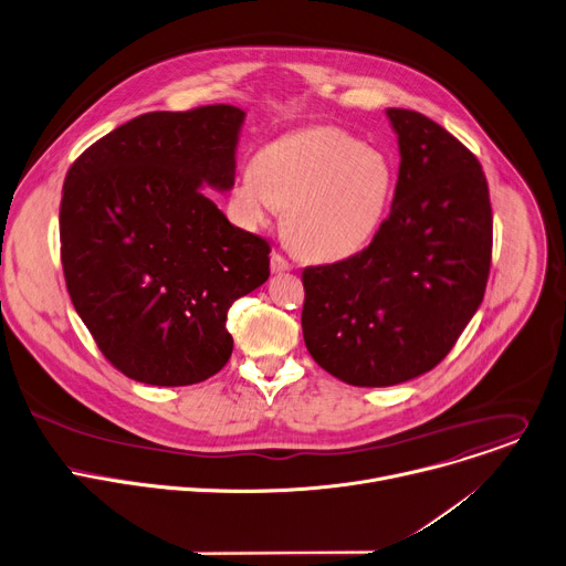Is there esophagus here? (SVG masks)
<instances>
[{"instance_id":"34e87169","label":"esophagus","mask_w":566,"mask_h":566,"mask_svg":"<svg viewBox=\"0 0 566 566\" xmlns=\"http://www.w3.org/2000/svg\"><path fill=\"white\" fill-rule=\"evenodd\" d=\"M270 265H272V272L274 274H283V272H290V263L281 256V254H272V261H270Z\"/></svg>"}]
</instances>
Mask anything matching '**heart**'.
<instances>
[{
  "mask_svg": "<svg viewBox=\"0 0 566 566\" xmlns=\"http://www.w3.org/2000/svg\"><path fill=\"white\" fill-rule=\"evenodd\" d=\"M391 196L389 159L335 128H310L272 142L231 188L244 224L261 227L287 209L292 244L322 263L359 254L378 233Z\"/></svg>",
  "mask_w": 566,
  "mask_h": 566,
  "instance_id": "heart-1",
  "label": "heart"
}]
</instances>
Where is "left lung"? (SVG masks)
Segmentation results:
<instances>
[{"label":"left lung","mask_w":566,"mask_h":566,"mask_svg":"<svg viewBox=\"0 0 566 566\" xmlns=\"http://www.w3.org/2000/svg\"><path fill=\"white\" fill-rule=\"evenodd\" d=\"M400 170L389 218L359 254L303 270V339L337 380L394 387L431 370L479 310L492 209L476 157L441 125L387 109Z\"/></svg>","instance_id":"8db88e82"}]
</instances>
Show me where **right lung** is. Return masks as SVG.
<instances>
[{
    "mask_svg": "<svg viewBox=\"0 0 566 566\" xmlns=\"http://www.w3.org/2000/svg\"><path fill=\"white\" fill-rule=\"evenodd\" d=\"M244 112H150L90 146L60 202L67 290L130 380L198 385L231 357L227 310L270 279V244L202 191L229 193Z\"/></svg>",
    "mask_w": 566,
    "mask_h": 566,
    "instance_id": "obj_1",
    "label": "right lung"
}]
</instances>
